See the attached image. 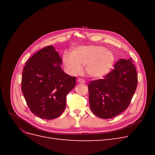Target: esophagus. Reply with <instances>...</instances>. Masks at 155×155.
Wrapping results in <instances>:
<instances>
[{
  "instance_id": "1",
  "label": "esophagus",
  "mask_w": 155,
  "mask_h": 155,
  "mask_svg": "<svg viewBox=\"0 0 155 155\" xmlns=\"http://www.w3.org/2000/svg\"><path fill=\"white\" fill-rule=\"evenodd\" d=\"M78 83H85V81L84 80V79H78Z\"/></svg>"
}]
</instances>
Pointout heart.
Masks as SVG:
<instances>
[{"mask_svg":"<svg viewBox=\"0 0 155 155\" xmlns=\"http://www.w3.org/2000/svg\"><path fill=\"white\" fill-rule=\"evenodd\" d=\"M114 62L113 54L101 46H80L75 48L71 55L64 53L63 55L64 66L72 76L81 73L82 66H85L89 76L101 78L110 71Z\"/></svg>","mask_w":155,"mask_h":155,"instance_id":"obj_1","label":"heart"}]
</instances>
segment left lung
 Instances as JSON below:
<instances>
[{
	"label": "left lung",
	"instance_id": "8db88e82",
	"mask_svg": "<svg viewBox=\"0 0 155 155\" xmlns=\"http://www.w3.org/2000/svg\"><path fill=\"white\" fill-rule=\"evenodd\" d=\"M137 83V72L132 59H120L104 79L89 83L91 110L103 119L120 114L129 107Z\"/></svg>",
	"mask_w": 155,
	"mask_h": 155
}]
</instances>
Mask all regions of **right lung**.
I'll return each mask as SVG.
<instances>
[{"mask_svg": "<svg viewBox=\"0 0 155 155\" xmlns=\"http://www.w3.org/2000/svg\"><path fill=\"white\" fill-rule=\"evenodd\" d=\"M62 59L52 46L40 50L27 61L22 75V92L32 113L53 120L66 107L67 94L76 86V77L61 67Z\"/></svg>", "mask_w": 155, "mask_h": 155, "instance_id": "obj_1", "label": "right lung"}]
</instances>
